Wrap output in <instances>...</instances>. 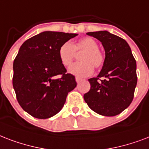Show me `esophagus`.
<instances>
[{"mask_svg":"<svg viewBox=\"0 0 149 149\" xmlns=\"http://www.w3.org/2000/svg\"><path fill=\"white\" fill-rule=\"evenodd\" d=\"M75 81H76V82H77V83H79L80 81H82V79H81V78H78V77H76Z\"/></svg>","mask_w":149,"mask_h":149,"instance_id":"esophagus-1","label":"esophagus"}]
</instances>
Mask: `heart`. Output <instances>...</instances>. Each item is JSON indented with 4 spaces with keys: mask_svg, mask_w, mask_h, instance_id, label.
<instances>
[{
    "mask_svg": "<svg viewBox=\"0 0 149 149\" xmlns=\"http://www.w3.org/2000/svg\"><path fill=\"white\" fill-rule=\"evenodd\" d=\"M76 51H84L81 55V61L69 67L68 72L78 77H86L92 74L94 66L100 68L104 62V56L99 49V44L94 39L85 37L72 44L71 42H64L59 49V59L64 66L72 63Z\"/></svg>",
    "mask_w": 149,
    "mask_h": 149,
    "instance_id": "1",
    "label": "heart"
}]
</instances>
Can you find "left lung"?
I'll return each instance as SVG.
<instances>
[{"label":"left lung","mask_w":149,"mask_h":149,"mask_svg":"<svg viewBox=\"0 0 149 149\" xmlns=\"http://www.w3.org/2000/svg\"><path fill=\"white\" fill-rule=\"evenodd\" d=\"M102 42L105 60L96 78L88 79L89 92L84 100L91 109L102 116L118 115L130 106L137 85L136 61L128 43L107 31L86 33ZM100 77L104 80L98 82Z\"/></svg>","instance_id":"1"}]
</instances>
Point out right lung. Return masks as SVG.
I'll list each match as a JSON object with an SVG mask.
<instances>
[{"mask_svg":"<svg viewBox=\"0 0 149 149\" xmlns=\"http://www.w3.org/2000/svg\"><path fill=\"white\" fill-rule=\"evenodd\" d=\"M76 36L45 31L21 46L14 61L12 83L18 103L31 116L47 119L58 113L76 87L75 77L66 74L59 59L61 46ZM58 74L62 78L54 79Z\"/></svg>","mask_w":149,"mask_h":149,"instance_id":"right-lung-1","label":"right lung"}]
</instances>
